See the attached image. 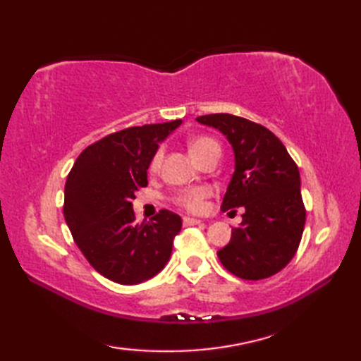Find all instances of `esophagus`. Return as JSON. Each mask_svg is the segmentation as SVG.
Masks as SVG:
<instances>
[{"label": "esophagus", "instance_id": "34e87169", "mask_svg": "<svg viewBox=\"0 0 361 361\" xmlns=\"http://www.w3.org/2000/svg\"><path fill=\"white\" fill-rule=\"evenodd\" d=\"M202 220L198 219H192V217H185L183 219V225L185 226H192V225H200Z\"/></svg>", "mask_w": 361, "mask_h": 361}]
</instances>
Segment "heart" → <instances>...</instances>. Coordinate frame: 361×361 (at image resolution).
<instances>
[{"mask_svg": "<svg viewBox=\"0 0 361 361\" xmlns=\"http://www.w3.org/2000/svg\"><path fill=\"white\" fill-rule=\"evenodd\" d=\"M189 152L192 158L200 163V161H203L206 157L212 155V153H219L220 155V145L216 140H212L211 136H195L189 141ZM161 159H163V149H158L150 161V171H158ZM209 189L204 186L189 188L176 192L173 197V202L186 211L202 212L204 209V200L209 197Z\"/></svg>", "mask_w": 361, "mask_h": 361, "instance_id": "obj_1", "label": "heart"}]
</instances>
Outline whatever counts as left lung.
<instances>
[{
	"instance_id": "8db88e82",
	"label": "left lung",
	"mask_w": 361,
	"mask_h": 361,
	"mask_svg": "<svg viewBox=\"0 0 361 361\" xmlns=\"http://www.w3.org/2000/svg\"><path fill=\"white\" fill-rule=\"evenodd\" d=\"M197 121L217 128L234 150V173L221 211L245 208L240 226L217 251L220 262L237 278H270L293 259L304 231L298 166L279 137L256 122L228 113Z\"/></svg>"
}]
</instances>
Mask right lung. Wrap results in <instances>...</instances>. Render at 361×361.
I'll return each mask as SVG.
<instances>
[{"instance_id":"1","label":"right lung","mask_w":361,"mask_h":361,"mask_svg":"<svg viewBox=\"0 0 361 361\" xmlns=\"http://www.w3.org/2000/svg\"><path fill=\"white\" fill-rule=\"evenodd\" d=\"M178 126L181 119L105 136L80 153L68 175L66 225L91 267L113 282L141 283L171 259L181 217L161 209L140 225L132 200L137 189L147 186V169L159 142Z\"/></svg>"}]
</instances>
